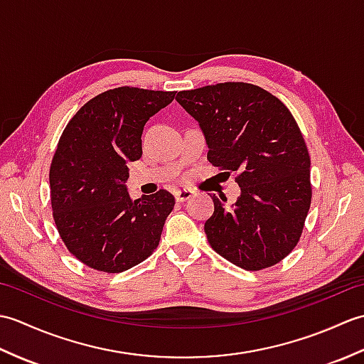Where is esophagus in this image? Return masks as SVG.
<instances>
[{"instance_id":"1","label":"esophagus","mask_w":364,"mask_h":364,"mask_svg":"<svg viewBox=\"0 0 364 364\" xmlns=\"http://www.w3.org/2000/svg\"><path fill=\"white\" fill-rule=\"evenodd\" d=\"M191 197H194V191L191 189H181L175 192V200L176 202H186Z\"/></svg>"}]
</instances>
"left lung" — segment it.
Wrapping results in <instances>:
<instances>
[{"label": "left lung", "mask_w": 364, "mask_h": 364, "mask_svg": "<svg viewBox=\"0 0 364 364\" xmlns=\"http://www.w3.org/2000/svg\"><path fill=\"white\" fill-rule=\"evenodd\" d=\"M205 136L213 166L236 172L241 196L211 197L208 242L245 270L280 262L297 245L311 205L310 154L280 100L247 82H220L176 94Z\"/></svg>", "instance_id": "1"}]
</instances>
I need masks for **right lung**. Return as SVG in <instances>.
<instances>
[{
  "instance_id": "1",
  "label": "right lung",
  "mask_w": 364,
  "mask_h": 364,
  "mask_svg": "<svg viewBox=\"0 0 364 364\" xmlns=\"http://www.w3.org/2000/svg\"><path fill=\"white\" fill-rule=\"evenodd\" d=\"M175 92L117 87L92 98L68 122L50 168L53 218L73 257L107 274L156 249L175 198L161 189L133 200L129 162L142 156V131Z\"/></svg>"
}]
</instances>
